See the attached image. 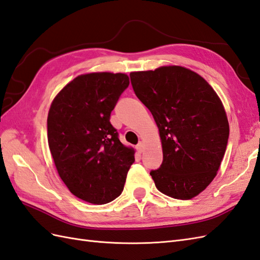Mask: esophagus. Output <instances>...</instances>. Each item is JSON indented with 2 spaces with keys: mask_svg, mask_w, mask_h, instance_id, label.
<instances>
[{
  "mask_svg": "<svg viewBox=\"0 0 260 260\" xmlns=\"http://www.w3.org/2000/svg\"><path fill=\"white\" fill-rule=\"evenodd\" d=\"M137 150H138V152H143V150H144V144H143V142H139L138 144H137Z\"/></svg>",
  "mask_w": 260,
  "mask_h": 260,
  "instance_id": "obj_1",
  "label": "esophagus"
}]
</instances>
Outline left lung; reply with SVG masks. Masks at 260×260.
<instances>
[{
  "label": "left lung",
  "mask_w": 260,
  "mask_h": 260,
  "mask_svg": "<svg viewBox=\"0 0 260 260\" xmlns=\"http://www.w3.org/2000/svg\"><path fill=\"white\" fill-rule=\"evenodd\" d=\"M136 96L160 131L163 161L150 175L168 196L189 200L216 176L230 136L217 93L200 75L181 66L130 74Z\"/></svg>",
  "instance_id": "left-lung-1"
}]
</instances>
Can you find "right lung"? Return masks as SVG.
I'll return each mask as SVG.
<instances>
[{
    "mask_svg": "<svg viewBox=\"0 0 260 260\" xmlns=\"http://www.w3.org/2000/svg\"><path fill=\"white\" fill-rule=\"evenodd\" d=\"M125 74L80 75L55 97L47 118L50 153L62 182L75 196L107 204L121 194L135 151L120 142L110 123Z\"/></svg>",
    "mask_w": 260,
    "mask_h": 260,
    "instance_id": "1",
    "label": "right lung"
}]
</instances>
